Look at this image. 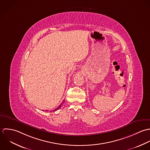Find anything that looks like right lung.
I'll return each mask as SVG.
<instances>
[{"instance_id":"obj_1","label":"right lung","mask_w":150,"mask_h":150,"mask_svg":"<svg viewBox=\"0 0 150 150\" xmlns=\"http://www.w3.org/2000/svg\"><path fill=\"white\" fill-rule=\"evenodd\" d=\"M64 100H63V101H62V103H64ZM62 103H61V104H60V105H59V107H57V108H56V109H55V110H53V111H57V110H59V109H60V108H61V106H62Z\"/></svg>"}]
</instances>
